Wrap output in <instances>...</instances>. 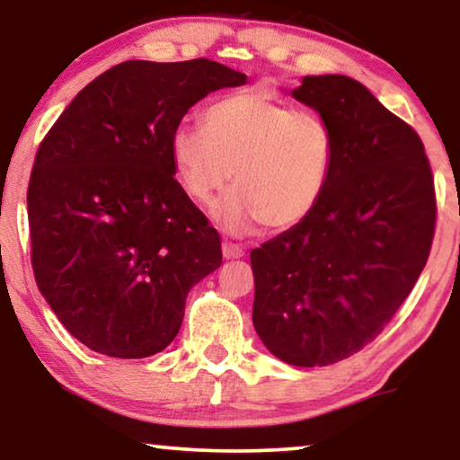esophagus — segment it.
<instances>
[{
    "instance_id": "obj_1",
    "label": "esophagus",
    "mask_w": 460,
    "mask_h": 460,
    "mask_svg": "<svg viewBox=\"0 0 460 460\" xmlns=\"http://www.w3.org/2000/svg\"><path fill=\"white\" fill-rule=\"evenodd\" d=\"M222 253H224L226 260H241V257L244 255V249L241 247V244H234V243L226 241L222 244Z\"/></svg>"
}]
</instances>
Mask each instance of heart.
Wrapping results in <instances>:
<instances>
[{
  "label": "heart",
  "mask_w": 460,
  "mask_h": 460,
  "mask_svg": "<svg viewBox=\"0 0 460 460\" xmlns=\"http://www.w3.org/2000/svg\"><path fill=\"white\" fill-rule=\"evenodd\" d=\"M203 128L180 125L169 156L180 188L199 205L232 175L234 188L211 207L224 232L243 236L261 224L288 230L316 209L337 155L335 131L320 112L244 90L213 102Z\"/></svg>",
  "instance_id": "obj_1"
}]
</instances>
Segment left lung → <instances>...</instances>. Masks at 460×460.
Instances as JSON below:
<instances>
[{"label":"left lung","mask_w":460,"mask_h":460,"mask_svg":"<svg viewBox=\"0 0 460 460\" xmlns=\"http://www.w3.org/2000/svg\"><path fill=\"white\" fill-rule=\"evenodd\" d=\"M335 131L329 186L304 222L251 251L253 326L291 367H329L379 335L429 257L436 194L425 146L360 81L291 90Z\"/></svg>","instance_id":"obj_1"}]
</instances>
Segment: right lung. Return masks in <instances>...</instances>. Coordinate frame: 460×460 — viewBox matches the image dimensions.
<instances>
[{
	"instance_id": "1",
	"label": "right lung",
	"mask_w": 460,
	"mask_h": 460,
	"mask_svg": "<svg viewBox=\"0 0 460 460\" xmlns=\"http://www.w3.org/2000/svg\"><path fill=\"white\" fill-rule=\"evenodd\" d=\"M244 84L207 58L121 62L41 142L27 192L31 261L52 312L90 349L163 351L188 291L222 266L219 234L173 178L169 140L199 100Z\"/></svg>"
}]
</instances>
